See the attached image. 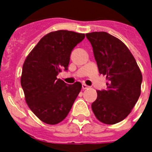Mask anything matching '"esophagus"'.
Returning a JSON list of instances; mask_svg holds the SVG:
<instances>
[{"mask_svg":"<svg viewBox=\"0 0 152 152\" xmlns=\"http://www.w3.org/2000/svg\"><path fill=\"white\" fill-rule=\"evenodd\" d=\"M88 88H89V87H88L87 84H85V83H83V84H82V88H83V90H85V89H88Z\"/></svg>","mask_w":152,"mask_h":152,"instance_id":"obj_1","label":"esophagus"}]
</instances>
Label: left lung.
I'll return each instance as SVG.
<instances>
[{"instance_id":"8db88e82","label":"left lung","mask_w":152,"mask_h":152,"mask_svg":"<svg viewBox=\"0 0 152 152\" xmlns=\"http://www.w3.org/2000/svg\"><path fill=\"white\" fill-rule=\"evenodd\" d=\"M100 74L106 76V90L97 91L91 108L98 120L113 125L132 111L141 92L142 73L128 47L104 31L86 34Z\"/></svg>"}]
</instances>
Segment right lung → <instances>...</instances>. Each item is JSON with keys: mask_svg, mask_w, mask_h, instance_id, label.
I'll return each mask as SVG.
<instances>
[{"mask_svg": "<svg viewBox=\"0 0 152 152\" xmlns=\"http://www.w3.org/2000/svg\"><path fill=\"white\" fill-rule=\"evenodd\" d=\"M84 34L60 30L42 37L23 65L20 83L31 110L48 125L64 120L80 91L82 84H67L57 78L67 70L73 48Z\"/></svg>", "mask_w": 152, "mask_h": 152, "instance_id": "right-lung-1", "label": "right lung"}]
</instances>
